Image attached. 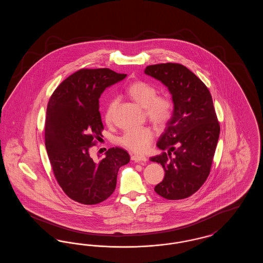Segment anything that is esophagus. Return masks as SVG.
<instances>
[{
	"mask_svg": "<svg viewBox=\"0 0 263 263\" xmlns=\"http://www.w3.org/2000/svg\"><path fill=\"white\" fill-rule=\"evenodd\" d=\"M131 160L136 162V163H145L147 161V158L145 156H137V155H134L131 157Z\"/></svg>",
	"mask_w": 263,
	"mask_h": 263,
	"instance_id": "1",
	"label": "esophagus"
}]
</instances>
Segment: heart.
Here are the masks:
<instances>
[{
	"mask_svg": "<svg viewBox=\"0 0 263 263\" xmlns=\"http://www.w3.org/2000/svg\"><path fill=\"white\" fill-rule=\"evenodd\" d=\"M128 97L139 106L145 108L147 118L154 125L163 126L171 118L173 105L166 97H157V89L150 84L137 81L127 88ZM117 106V100L109 101L105 110V121L110 124ZM153 140V133L149 128H139L128 130L120 138V144L126 149L142 154L149 149Z\"/></svg>",
	"mask_w": 263,
	"mask_h": 263,
	"instance_id": "b5f03b06",
	"label": "heart"
}]
</instances>
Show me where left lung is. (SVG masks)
<instances>
[{"label":"left lung","mask_w":263,"mask_h":263,"mask_svg":"<svg viewBox=\"0 0 263 263\" xmlns=\"http://www.w3.org/2000/svg\"><path fill=\"white\" fill-rule=\"evenodd\" d=\"M144 73L167 88L174 103L173 115L157 142L163 152L150 159L164 170L163 180L155 191L168 200L183 199L202 186L211 170L220 135L212 97L200 79L183 65H151Z\"/></svg>","instance_id":"left-lung-1"}]
</instances>
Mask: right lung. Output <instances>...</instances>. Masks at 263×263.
Listing matches in <instances>:
<instances>
[{
	"label": "right lung",
	"mask_w": 263,
	"mask_h": 263,
	"mask_svg": "<svg viewBox=\"0 0 263 263\" xmlns=\"http://www.w3.org/2000/svg\"><path fill=\"white\" fill-rule=\"evenodd\" d=\"M109 69H82L63 81L47 105L45 146L54 175L63 191L86 205L107 199L116 187L120 166L130 156L111 148L95 162L93 140L101 136L100 98L104 89L126 78Z\"/></svg>",
	"instance_id": "1"
}]
</instances>
